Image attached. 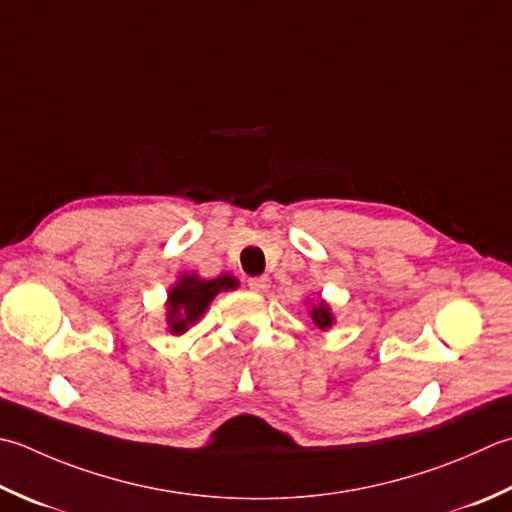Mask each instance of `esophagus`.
Returning a JSON list of instances; mask_svg holds the SVG:
<instances>
[{
	"label": "esophagus",
	"instance_id": "obj_1",
	"mask_svg": "<svg viewBox=\"0 0 512 512\" xmlns=\"http://www.w3.org/2000/svg\"><path fill=\"white\" fill-rule=\"evenodd\" d=\"M248 286L257 290V293H266V290L270 288V279L268 277H253V279H248Z\"/></svg>",
	"mask_w": 512,
	"mask_h": 512
}]
</instances>
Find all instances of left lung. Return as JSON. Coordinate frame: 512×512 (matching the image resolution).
<instances>
[{
	"mask_svg": "<svg viewBox=\"0 0 512 512\" xmlns=\"http://www.w3.org/2000/svg\"><path fill=\"white\" fill-rule=\"evenodd\" d=\"M310 317H313V324L319 330H328L335 322L333 313H330V306L324 302V299H319V304L313 306V310H310Z\"/></svg>",
	"mask_w": 512,
	"mask_h": 512,
	"instance_id": "8db88e82",
	"label": "left lung"
}]
</instances>
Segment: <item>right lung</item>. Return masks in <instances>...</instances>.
<instances>
[{
	"mask_svg": "<svg viewBox=\"0 0 512 512\" xmlns=\"http://www.w3.org/2000/svg\"><path fill=\"white\" fill-rule=\"evenodd\" d=\"M239 286L237 277L219 275L215 279H202L199 275H179L177 284L168 290L166 302V324L173 335H184L186 330L197 324L210 302L222 290H235Z\"/></svg>",
	"mask_w": 512,
	"mask_h": 512,
	"instance_id": "add662e5",
	"label": "right lung"
}]
</instances>
